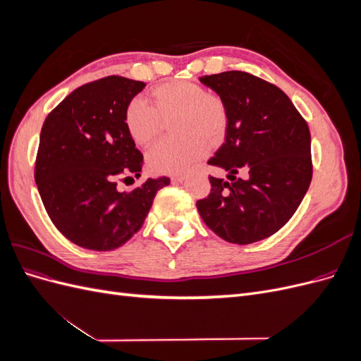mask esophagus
Segmentation results:
<instances>
[{
	"label": "esophagus",
	"mask_w": 361,
	"mask_h": 361,
	"mask_svg": "<svg viewBox=\"0 0 361 361\" xmlns=\"http://www.w3.org/2000/svg\"><path fill=\"white\" fill-rule=\"evenodd\" d=\"M185 179H187V176H185V174H178V176H173V178H171L173 182H182V180H185Z\"/></svg>",
	"instance_id": "34e87169"
}]
</instances>
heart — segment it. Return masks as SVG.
<instances>
[{
    "mask_svg": "<svg viewBox=\"0 0 361 361\" xmlns=\"http://www.w3.org/2000/svg\"><path fill=\"white\" fill-rule=\"evenodd\" d=\"M147 105L134 97L125 106L128 135L138 146H149L161 135L164 122L171 120V134L147 154V167L158 174H180L203 158L206 145L215 147L227 133L228 110L221 94L192 81H170L149 92Z\"/></svg>",
    "mask_w": 361,
    "mask_h": 361,
    "instance_id": "heart-1",
    "label": "heart"
}]
</instances>
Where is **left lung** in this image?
Masks as SVG:
<instances>
[{"label": "left lung", "mask_w": 361, "mask_h": 361, "mask_svg": "<svg viewBox=\"0 0 361 361\" xmlns=\"http://www.w3.org/2000/svg\"><path fill=\"white\" fill-rule=\"evenodd\" d=\"M228 110L226 141L207 164L211 192L197 200L204 224L224 241L253 244L279 232L298 209L312 182L310 130L288 94L243 71L200 76ZM239 169L245 178H236Z\"/></svg>", "instance_id": "obj_1"}]
</instances>
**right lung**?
<instances>
[{
  "mask_svg": "<svg viewBox=\"0 0 361 361\" xmlns=\"http://www.w3.org/2000/svg\"><path fill=\"white\" fill-rule=\"evenodd\" d=\"M145 85L117 75L87 82L43 122L35 167L40 199L59 232L82 248L123 245L143 226L157 192L170 183L162 176L128 192L117 190L118 180L140 178L143 167L123 113Z\"/></svg>",
  "mask_w": 361,
  "mask_h": 361,
  "instance_id": "1",
  "label": "right lung"
}]
</instances>
